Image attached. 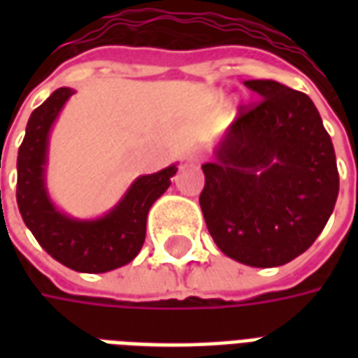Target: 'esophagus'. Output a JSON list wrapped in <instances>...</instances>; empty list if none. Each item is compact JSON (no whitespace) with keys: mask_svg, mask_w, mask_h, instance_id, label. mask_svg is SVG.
Segmentation results:
<instances>
[{"mask_svg":"<svg viewBox=\"0 0 358 358\" xmlns=\"http://www.w3.org/2000/svg\"><path fill=\"white\" fill-rule=\"evenodd\" d=\"M203 151L201 149H192V151H187L186 161L187 163H201L203 161Z\"/></svg>","mask_w":358,"mask_h":358,"instance_id":"obj_1","label":"esophagus"}]
</instances>
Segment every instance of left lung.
Wrapping results in <instances>:
<instances>
[{
  "mask_svg": "<svg viewBox=\"0 0 358 358\" xmlns=\"http://www.w3.org/2000/svg\"><path fill=\"white\" fill-rule=\"evenodd\" d=\"M261 101L240 113L201 164L203 217L218 249L272 268L305 253L339 192L334 145L315 103L276 80H248Z\"/></svg>",
  "mask_w": 358,
  "mask_h": 358,
  "instance_id": "1",
  "label": "left lung"
}]
</instances>
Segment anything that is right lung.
I'll return each mask as SVG.
<instances>
[{
  "label": "right lung",
  "mask_w": 358,
  "mask_h": 358,
  "mask_svg": "<svg viewBox=\"0 0 358 358\" xmlns=\"http://www.w3.org/2000/svg\"><path fill=\"white\" fill-rule=\"evenodd\" d=\"M71 88H59L32 110L17 157V205L38 243L55 261L76 272H109L136 259L145 241L151 205L171 186L178 166L134 180L120 201L99 218H73L55 207L45 186L50 132Z\"/></svg>",
  "instance_id": "obj_1"
}]
</instances>
